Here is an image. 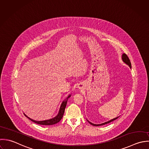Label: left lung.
Returning a JSON list of instances; mask_svg holds the SVG:
<instances>
[{
  "instance_id": "left-lung-1",
  "label": "left lung",
  "mask_w": 149,
  "mask_h": 149,
  "mask_svg": "<svg viewBox=\"0 0 149 149\" xmlns=\"http://www.w3.org/2000/svg\"><path fill=\"white\" fill-rule=\"evenodd\" d=\"M122 59H123V62H124V63H125L127 65H128L130 67V68H131V62H130V60L129 58L128 57V56H127L125 54H123L122 55ZM118 117H116V118H113V119H111V120H109V121H107V122H105V123H102V124H93V123L90 122L88 120H87V121H88V122L90 124H91V125H94V126H100V125H103L108 124V123H110V122H111V121H113L116 120L117 118H118Z\"/></svg>"
}]
</instances>
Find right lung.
I'll list each match as a JSON object with an SVG mask.
<instances>
[{
  "instance_id": "add662e5",
  "label": "right lung",
  "mask_w": 149,
  "mask_h": 149,
  "mask_svg": "<svg viewBox=\"0 0 149 149\" xmlns=\"http://www.w3.org/2000/svg\"><path fill=\"white\" fill-rule=\"evenodd\" d=\"M70 97V95H69L67 98L66 99H65V100H63L60 106V108H59V112L58 113V114L54 118H51V119H49V120H44V121H36V120H32L31 118H30L29 117H28L26 115H25L24 114V115L27 117L30 120H31L32 121L38 124H40V125H53V124H55L56 123H58L59 121H60V120L62 119V117H63V115L64 114V112H65V107H66V104H67V101H68V99Z\"/></svg>"
}]
</instances>
